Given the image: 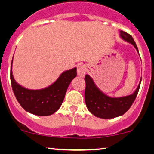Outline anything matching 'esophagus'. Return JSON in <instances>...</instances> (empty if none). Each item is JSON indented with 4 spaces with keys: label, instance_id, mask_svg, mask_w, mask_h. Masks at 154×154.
I'll use <instances>...</instances> for the list:
<instances>
[{
    "label": "esophagus",
    "instance_id": "obj_1",
    "mask_svg": "<svg viewBox=\"0 0 154 154\" xmlns=\"http://www.w3.org/2000/svg\"><path fill=\"white\" fill-rule=\"evenodd\" d=\"M86 71L87 68L86 66H84V65L78 66V68H77V75L80 77H85V73H86Z\"/></svg>",
    "mask_w": 154,
    "mask_h": 154
}]
</instances>
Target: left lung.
<instances>
[{"label": "left lung", "instance_id": "1", "mask_svg": "<svg viewBox=\"0 0 154 154\" xmlns=\"http://www.w3.org/2000/svg\"><path fill=\"white\" fill-rule=\"evenodd\" d=\"M119 36L125 41L132 44L139 53L138 48L131 35L121 30L119 31ZM141 80L142 77L138 87L131 94L120 97H111L103 93L97 86L93 79L88 74H86L85 77V81L86 83L85 101L87 108L93 115L102 119H112L123 115L131 108L137 97L140 90Z\"/></svg>", "mask_w": 154, "mask_h": 154}]
</instances>
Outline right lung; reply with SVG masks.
I'll return each mask as SVG.
<instances>
[{"label": "right lung", "mask_w": 154, "mask_h": 154, "mask_svg": "<svg viewBox=\"0 0 154 154\" xmlns=\"http://www.w3.org/2000/svg\"><path fill=\"white\" fill-rule=\"evenodd\" d=\"M12 60L10 71L11 84L15 97L22 108L27 112L38 116H48L55 113L63 102L68 87L77 76V68L65 71L55 82L46 88L31 90L23 87L14 79Z\"/></svg>", "instance_id": "add662e5"}]
</instances>
